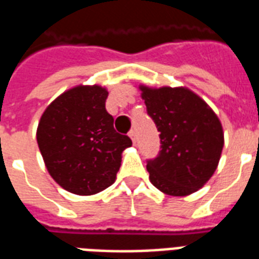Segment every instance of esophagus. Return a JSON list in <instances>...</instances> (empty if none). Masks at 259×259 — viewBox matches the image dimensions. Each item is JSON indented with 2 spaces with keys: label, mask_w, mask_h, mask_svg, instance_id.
Masks as SVG:
<instances>
[{
  "label": "esophagus",
  "mask_w": 259,
  "mask_h": 259,
  "mask_svg": "<svg viewBox=\"0 0 259 259\" xmlns=\"http://www.w3.org/2000/svg\"><path fill=\"white\" fill-rule=\"evenodd\" d=\"M128 136H130V138H131L132 142L136 143V132L134 131V130H131V131L128 132Z\"/></svg>",
  "instance_id": "34e87169"
}]
</instances>
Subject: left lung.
I'll use <instances>...</instances> for the list:
<instances>
[{"mask_svg":"<svg viewBox=\"0 0 259 259\" xmlns=\"http://www.w3.org/2000/svg\"><path fill=\"white\" fill-rule=\"evenodd\" d=\"M147 112L160 132V152L148 160L155 187L186 196L203 187L218 167L225 138L211 107L186 87L139 85Z\"/></svg>","mask_w":259,"mask_h":259,"instance_id":"left-lung-1","label":"left lung"}]
</instances>
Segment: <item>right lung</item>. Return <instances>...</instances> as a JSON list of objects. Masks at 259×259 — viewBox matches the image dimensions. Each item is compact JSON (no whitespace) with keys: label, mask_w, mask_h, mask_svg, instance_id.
<instances>
[{"label":"right lung","mask_w":259,"mask_h":259,"mask_svg":"<svg viewBox=\"0 0 259 259\" xmlns=\"http://www.w3.org/2000/svg\"><path fill=\"white\" fill-rule=\"evenodd\" d=\"M107 97L104 87L80 84L56 97L38 121L37 144L48 172L76 195H94L112 185L123 151L132 146L115 131Z\"/></svg>","instance_id":"add662e5"}]
</instances>
